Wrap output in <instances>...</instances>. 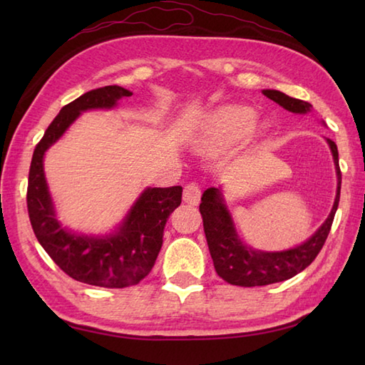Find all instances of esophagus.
<instances>
[{"instance_id":"obj_1","label":"esophagus","mask_w":365,"mask_h":365,"mask_svg":"<svg viewBox=\"0 0 365 365\" xmlns=\"http://www.w3.org/2000/svg\"><path fill=\"white\" fill-rule=\"evenodd\" d=\"M183 200L190 205H197L199 200H200V188L199 185L191 182V183H187L185 185L183 188Z\"/></svg>"}]
</instances>
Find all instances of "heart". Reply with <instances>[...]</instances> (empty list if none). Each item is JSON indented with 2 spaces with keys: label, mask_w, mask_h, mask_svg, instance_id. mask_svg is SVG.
Returning a JSON list of instances; mask_svg holds the SVG:
<instances>
[{
  "label": "heart",
  "mask_w": 365,
  "mask_h": 365,
  "mask_svg": "<svg viewBox=\"0 0 365 365\" xmlns=\"http://www.w3.org/2000/svg\"><path fill=\"white\" fill-rule=\"evenodd\" d=\"M257 122V113L245 105L218 108L205 119L197 147L200 152L218 155L250 136Z\"/></svg>",
  "instance_id": "obj_1"
}]
</instances>
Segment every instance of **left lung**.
<instances>
[{"label": "left lung", "instance_id": "8db88e82", "mask_svg": "<svg viewBox=\"0 0 365 365\" xmlns=\"http://www.w3.org/2000/svg\"><path fill=\"white\" fill-rule=\"evenodd\" d=\"M263 96L292 113L304 114L311 111L312 108L309 102L289 97L279 91L267 89L263 91ZM328 144L331 147L332 157H334L339 177L334 207H332L328 220L323 222V226L306 243L293 247V250L282 252H262L245 246L240 242L234 224H232L230 215L226 210V205L222 204L221 192L216 188H208L204 192L202 199H200L199 212L202 215L204 232L208 250H210V255L213 259V265L221 279L238 287L269 285L297 276L315 260L329 235L332 221H334V215L339 207L340 183H342L337 145L331 139H328Z\"/></svg>", "mask_w": 365, "mask_h": 365}]
</instances>
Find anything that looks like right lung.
Wrapping results in <instances>:
<instances>
[{
    "mask_svg": "<svg viewBox=\"0 0 365 365\" xmlns=\"http://www.w3.org/2000/svg\"><path fill=\"white\" fill-rule=\"evenodd\" d=\"M130 96L131 92L120 86H105L92 89L63 106L37 143L29 166L26 205L38 243L67 276L106 289L136 285L150 273L161 250L165 224L182 202V187L145 190L115 235H75L61 227L54 218L43 175V153L81 111L111 108L120 97Z\"/></svg>",
    "mask_w": 365,
    "mask_h": 365,
    "instance_id": "add662e5",
    "label": "right lung"
}]
</instances>
